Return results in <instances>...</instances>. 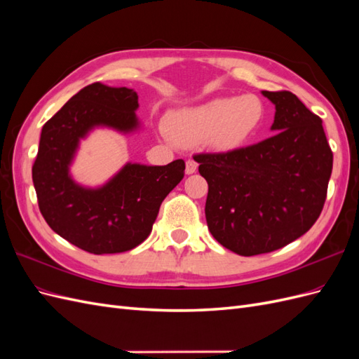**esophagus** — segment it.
I'll use <instances>...</instances> for the list:
<instances>
[{
	"instance_id": "34e87169",
	"label": "esophagus",
	"mask_w": 359,
	"mask_h": 359,
	"mask_svg": "<svg viewBox=\"0 0 359 359\" xmlns=\"http://www.w3.org/2000/svg\"><path fill=\"white\" fill-rule=\"evenodd\" d=\"M196 169H198V163L196 161L191 160V158L186 161V173H187V175H191V173L196 172Z\"/></svg>"
}]
</instances>
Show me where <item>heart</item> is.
<instances>
[{"label": "heart", "instance_id": "heart-1", "mask_svg": "<svg viewBox=\"0 0 359 359\" xmlns=\"http://www.w3.org/2000/svg\"><path fill=\"white\" fill-rule=\"evenodd\" d=\"M265 119V104L255 94L222 97L203 104L173 112L168 118V133L180 145L208 144L227 153L244 147Z\"/></svg>", "mask_w": 359, "mask_h": 359}]
</instances>
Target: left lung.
<instances>
[{
    "label": "left lung",
    "mask_w": 359,
    "mask_h": 359,
    "mask_svg": "<svg viewBox=\"0 0 359 359\" xmlns=\"http://www.w3.org/2000/svg\"><path fill=\"white\" fill-rule=\"evenodd\" d=\"M262 94L276 104L274 136L193 157L208 182V229L241 256L274 252L306 233L322 212L332 172L322 119L290 91Z\"/></svg>",
    "instance_id": "left-lung-1"
}]
</instances>
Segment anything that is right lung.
<instances>
[{
    "label": "right lung",
    "mask_w": 359,
    "mask_h": 359,
    "mask_svg": "<svg viewBox=\"0 0 359 359\" xmlns=\"http://www.w3.org/2000/svg\"><path fill=\"white\" fill-rule=\"evenodd\" d=\"M136 91L100 82L85 86L43 126L32 182L39 208L53 232L93 255L123 253L153 231L161 202L184 178L186 163H127L103 187L76 184L69 168L79 140L94 127L128 133L139 123Z\"/></svg>",
    "instance_id": "1"
}]
</instances>
